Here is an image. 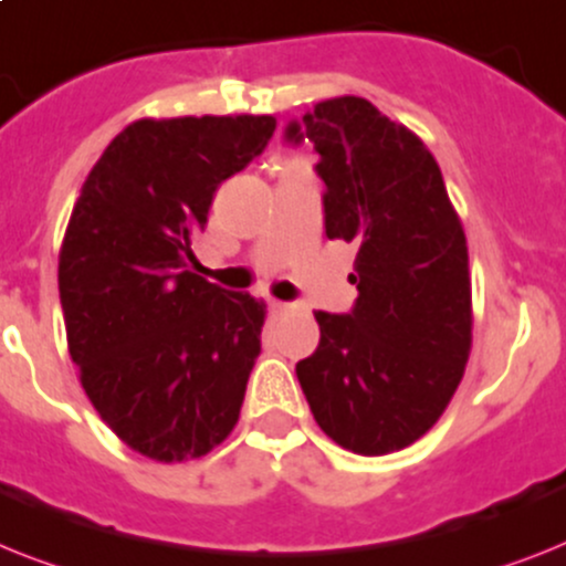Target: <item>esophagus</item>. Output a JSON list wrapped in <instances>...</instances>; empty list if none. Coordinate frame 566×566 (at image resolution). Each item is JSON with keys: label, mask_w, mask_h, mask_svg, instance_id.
Here are the masks:
<instances>
[{"label": "esophagus", "mask_w": 566, "mask_h": 566, "mask_svg": "<svg viewBox=\"0 0 566 566\" xmlns=\"http://www.w3.org/2000/svg\"><path fill=\"white\" fill-rule=\"evenodd\" d=\"M273 311L275 314H293V311H298L296 302H273Z\"/></svg>", "instance_id": "34e87169"}]
</instances>
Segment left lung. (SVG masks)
Returning a JSON list of instances; mask_svg holds the SVG:
<instances>
[{
  "instance_id": "8db88e82",
  "label": "left lung",
  "mask_w": 566,
  "mask_h": 566,
  "mask_svg": "<svg viewBox=\"0 0 566 566\" xmlns=\"http://www.w3.org/2000/svg\"><path fill=\"white\" fill-rule=\"evenodd\" d=\"M311 142L325 182V235L355 243L348 314L316 311L319 346L296 363L316 424L360 457L430 430L471 352L465 232L433 154L357 95L316 104L284 127Z\"/></svg>"
}]
</instances>
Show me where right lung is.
I'll return each mask as SVG.
<instances>
[{
    "label": "right lung",
    "mask_w": 566,
    "mask_h": 566,
    "mask_svg": "<svg viewBox=\"0 0 566 566\" xmlns=\"http://www.w3.org/2000/svg\"><path fill=\"white\" fill-rule=\"evenodd\" d=\"M273 116L142 118L86 177L60 250L69 355L109 430L156 462L232 433L264 305L191 270L223 179L264 154Z\"/></svg>",
    "instance_id": "add662e5"
}]
</instances>
